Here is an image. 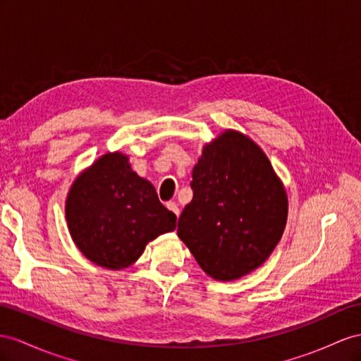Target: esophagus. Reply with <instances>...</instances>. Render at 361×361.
I'll return each mask as SVG.
<instances>
[{
  "mask_svg": "<svg viewBox=\"0 0 361 361\" xmlns=\"http://www.w3.org/2000/svg\"><path fill=\"white\" fill-rule=\"evenodd\" d=\"M166 207H168L171 212H173L175 215H180V209H178V204L175 201H169V202H166Z\"/></svg>",
  "mask_w": 361,
  "mask_h": 361,
  "instance_id": "1",
  "label": "esophagus"
}]
</instances>
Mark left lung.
<instances>
[{
    "label": "left lung",
    "instance_id": "left-lung-1",
    "mask_svg": "<svg viewBox=\"0 0 361 361\" xmlns=\"http://www.w3.org/2000/svg\"><path fill=\"white\" fill-rule=\"evenodd\" d=\"M190 188L178 236L201 269L216 281L257 269L279 243L288 214L282 183L261 147L226 131L204 146Z\"/></svg>",
    "mask_w": 361,
    "mask_h": 361
}]
</instances>
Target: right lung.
I'll list each match as a JSON object with an SVG mask.
<instances>
[{
	"mask_svg": "<svg viewBox=\"0 0 361 361\" xmlns=\"http://www.w3.org/2000/svg\"><path fill=\"white\" fill-rule=\"evenodd\" d=\"M66 216L79 250L109 270L135 262L147 243L177 224L152 184L138 177L120 152L100 157L75 181Z\"/></svg>",
	"mask_w": 361,
	"mask_h": 361,
	"instance_id": "right-lung-1",
	"label": "right lung"
}]
</instances>
